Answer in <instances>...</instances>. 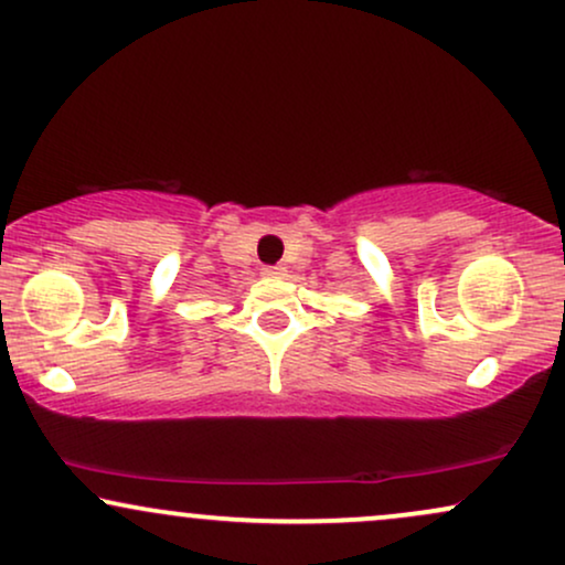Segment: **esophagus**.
<instances>
[{"instance_id":"1","label":"esophagus","mask_w":565,"mask_h":565,"mask_svg":"<svg viewBox=\"0 0 565 565\" xmlns=\"http://www.w3.org/2000/svg\"><path fill=\"white\" fill-rule=\"evenodd\" d=\"M284 274H287V270H284L281 265H265V268H263L265 278H281Z\"/></svg>"}]
</instances>
